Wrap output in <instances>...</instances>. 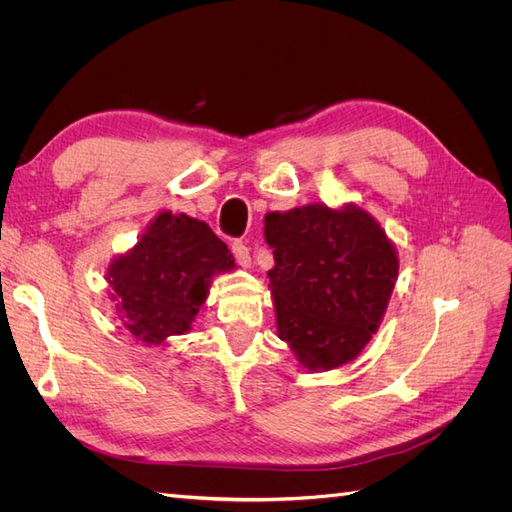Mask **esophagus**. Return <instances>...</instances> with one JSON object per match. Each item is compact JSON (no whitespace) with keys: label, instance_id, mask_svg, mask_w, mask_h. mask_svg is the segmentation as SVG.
Returning <instances> with one entry per match:
<instances>
[{"label":"esophagus","instance_id":"34e87169","mask_svg":"<svg viewBox=\"0 0 512 512\" xmlns=\"http://www.w3.org/2000/svg\"><path fill=\"white\" fill-rule=\"evenodd\" d=\"M232 254H235L237 262L241 267H250L252 265V256H250V247H247L241 239L232 241Z\"/></svg>","mask_w":512,"mask_h":512}]
</instances>
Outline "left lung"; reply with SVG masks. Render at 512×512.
<instances>
[{"label": "left lung", "instance_id": "obj_1", "mask_svg": "<svg viewBox=\"0 0 512 512\" xmlns=\"http://www.w3.org/2000/svg\"><path fill=\"white\" fill-rule=\"evenodd\" d=\"M277 333L307 369L352 361L378 331L395 288L393 243L359 207L267 213Z\"/></svg>", "mask_w": 512, "mask_h": 512}]
</instances>
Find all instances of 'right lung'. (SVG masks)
Here are the masks:
<instances>
[{"instance_id": "1", "label": "right lung", "mask_w": 512, "mask_h": 512, "mask_svg": "<svg viewBox=\"0 0 512 512\" xmlns=\"http://www.w3.org/2000/svg\"><path fill=\"white\" fill-rule=\"evenodd\" d=\"M232 267L226 243L205 222L162 211L132 250L111 262L106 277L123 327L158 346L192 327L211 277Z\"/></svg>"}]
</instances>
